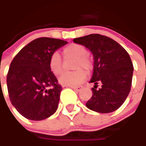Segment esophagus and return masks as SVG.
I'll return each instance as SVG.
<instances>
[{
  "label": "esophagus",
  "instance_id": "34e87169",
  "mask_svg": "<svg viewBox=\"0 0 146 146\" xmlns=\"http://www.w3.org/2000/svg\"><path fill=\"white\" fill-rule=\"evenodd\" d=\"M71 88H73L74 90H76L77 92H80L82 88H83V86H72Z\"/></svg>",
  "mask_w": 146,
  "mask_h": 146
}]
</instances>
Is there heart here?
Wrapping results in <instances>:
<instances>
[{
	"label": "heart",
	"mask_w": 146,
	"mask_h": 146,
	"mask_svg": "<svg viewBox=\"0 0 146 146\" xmlns=\"http://www.w3.org/2000/svg\"><path fill=\"white\" fill-rule=\"evenodd\" d=\"M64 54L66 56H72L77 58L75 63V68L78 70L63 73L59 78L60 84L66 86H76L81 84L86 78V72L80 68L83 67L86 70H90L92 68V62L87 57L88 50L83 45L72 44L65 48ZM48 66L54 75L58 76L62 73V63L57 52L52 53L50 56L48 60Z\"/></svg>",
	"instance_id": "1"
}]
</instances>
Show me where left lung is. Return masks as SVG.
<instances>
[{
    "instance_id": "1",
    "label": "left lung",
    "mask_w": 146,
    "mask_h": 146,
    "mask_svg": "<svg viewBox=\"0 0 146 146\" xmlns=\"http://www.w3.org/2000/svg\"><path fill=\"white\" fill-rule=\"evenodd\" d=\"M84 45L93 56V73L90 83L93 96L86 103L89 110L110 113L119 109L131 90L133 74L132 60L119 43L100 34H91L73 40ZM102 87L96 89L97 84Z\"/></svg>"
}]
</instances>
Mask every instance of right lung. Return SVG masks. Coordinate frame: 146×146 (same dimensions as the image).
<instances>
[{
	"mask_svg": "<svg viewBox=\"0 0 146 146\" xmlns=\"http://www.w3.org/2000/svg\"><path fill=\"white\" fill-rule=\"evenodd\" d=\"M66 44L59 39L37 38L11 62L6 79L9 96L15 109L26 119L43 120L58 109L62 88L50 70L48 60Z\"/></svg>",
	"mask_w": 146,
	"mask_h": 146,
	"instance_id": "obj_1",
	"label": "right lung"
}]
</instances>
